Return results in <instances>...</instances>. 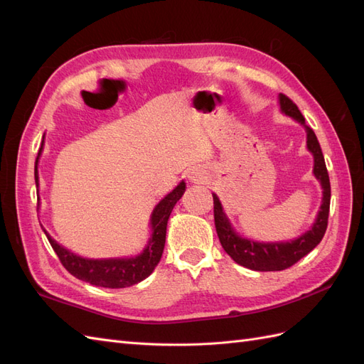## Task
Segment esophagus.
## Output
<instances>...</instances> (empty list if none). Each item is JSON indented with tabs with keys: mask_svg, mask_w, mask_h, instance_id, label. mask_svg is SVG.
<instances>
[{
	"mask_svg": "<svg viewBox=\"0 0 364 364\" xmlns=\"http://www.w3.org/2000/svg\"><path fill=\"white\" fill-rule=\"evenodd\" d=\"M188 178H190V181H191V182H202V181H203V178L200 176V173H197V171H191Z\"/></svg>",
	"mask_w": 364,
	"mask_h": 364,
	"instance_id": "obj_1",
	"label": "esophagus"
}]
</instances>
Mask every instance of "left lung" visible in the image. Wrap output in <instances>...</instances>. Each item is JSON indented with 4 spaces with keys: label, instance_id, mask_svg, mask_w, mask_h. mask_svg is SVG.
<instances>
[{
    "label": "left lung",
    "instance_id": "obj_1",
    "mask_svg": "<svg viewBox=\"0 0 364 364\" xmlns=\"http://www.w3.org/2000/svg\"><path fill=\"white\" fill-rule=\"evenodd\" d=\"M279 105L284 114L294 118L297 123H301L306 130V147L314 156V176L321 181L323 188V199L316 223L310 230H306L304 235L287 243H257L247 238H241L230 228L229 220L226 218L222 203L218 197L213 194L214 199V222L215 230L220 243L226 250L228 255L232 258L240 266L247 267L250 270L258 272H278L291 267L301 258L308 255L318 243H321L328 226L329 215V200H331V185H329V176L323 159V153L321 144L316 138V134L310 126H306L305 118L301 114L293 100L285 95L279 94Z\"/></svg>",
    "mask_w": 364,
    "mask_h": 364
}]
</instances>
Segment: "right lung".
Instances as JSON below:
<instances>
[{
  "label": "right lung",
  "instance_id": "right-lung-1",
  "mask_svg": "<svg viewBox=\"0 0 364 364\" xmlns=\"http://www.w3.org/2000/svg\"><path fill=\"white\" fill-rule=\"evenodd\" d=\"M41 151H42V147L38 151L36 165H35L36 186L39 183L38 159H39ZM183 193H185V183L181 182L168 196L164 197L155 209H153L151 222H150L151 230H153L151 238L144 252L135 258L86 259V258L74 255L73 252L58 245L47 232L46 235L50 241L53 250L56 252V255L59 257L62 266L77 279H82L85 282L97 285V287H106V289L130 287V285L138 284L142 279H146L158 266V262L162 257L164 246H165V234H167L168 217L173 211L174 205L178 203V200L181 199Z\"/></svg>",
  "mask_w": 364,
  "mask_h": 364
}]
</instances>
